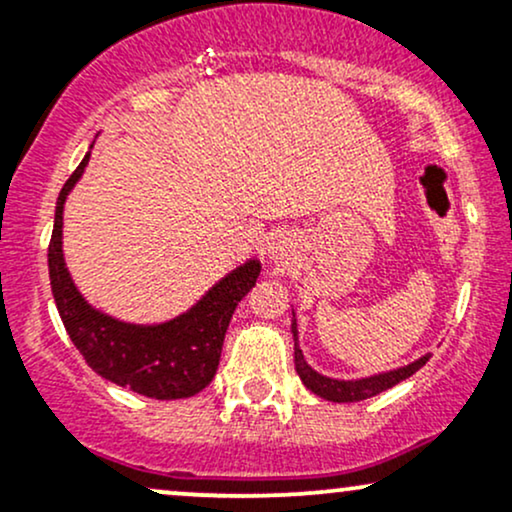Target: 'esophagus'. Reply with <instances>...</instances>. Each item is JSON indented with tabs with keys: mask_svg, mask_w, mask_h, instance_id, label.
<instances>
[{
	"mask_svg": "<svg viewBox=\"0 0 512 512\" xmlns=\"http://www.w3.org/2000/svg\"><path fill=\"white\" fill-rule=\"evenodd\" d=\"M267 255H269V260H274V262H281L286 257V240L284 238H272V243L267 245Z\"/></svg>",
	"mask_w": 512,
	"mask_h": 512,
	"instance_id": "esophagus-1",
	"label": "esophagus"
}]
</instances>
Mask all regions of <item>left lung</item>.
I'll return each instance as SVG.
<instances>
[{"label": "left lung", "instance_id": "obj_1", "mask_svg": "<svg viewBox=\"0 0 512 512\" xmlns=\"http://www.w3.org/2000/svg\"><path fill=\"white\" fill-rule=\"evenodd\" d=\"M291 334H293V361H296L298 378L303 380V385L308 387L310 392H315L317 397L327 399V402H361V399L380 395V392L390 390V387H395L397 383H402V380H407L409 375H414L416 370L426 366V361L431 358V354H426L402 368H392V370H385V373L366 375V378H356V380H339V378H330V375L317 373L313 366H308L303 351L298 349L296 313H293V320H291Z\"/></svg>", "mask_w": 512, "mask_h": 512}]
</instances>
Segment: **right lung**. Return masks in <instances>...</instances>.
<instances>
[{"instance_id": "obj_1", "label": "right lung", "mask_w": 512, "mask_h": 512, "mask_svg": "<svg viewBox=\"0 0 512 512\" xmlns=\"http://www.w3.org/2000/svg\"><path fill=\"white\" fill-rule=\"evenodd\" d=\"M91 149L72 178L64 182L55 207V226L48 250L52 296L69 339L101 378L137 395L151 399L197 395L216 375L228 322L236 305L255 286L262 264L257 257L238 264L221 276L192 308L166 322L139 325L98 310L76 289L62 248L64 202L84 175Z\"/></svg>"}]
</instances>
